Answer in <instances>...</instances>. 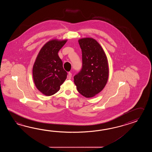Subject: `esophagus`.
<instances>
[{
	"instance_id": "34e87169",
	"label": "esophagus",
	"mask_w": 152,
	"mask_h": 152,
	"mask_svg": "<svg viewBox=\"0 0 152 152\" xmlns=\"http://www.w3.org/2000/svg\"><path fill=\"white\" fill-rule=\"evenodd\" d=\"M72 77V73L71 72H69L68 74V76H67V78L68 79H71Z\"/></svg>"
}]
</instances>
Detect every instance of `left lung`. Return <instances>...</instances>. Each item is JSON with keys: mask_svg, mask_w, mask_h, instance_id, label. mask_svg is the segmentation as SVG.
I'll list each match as a JSON object with an SVG mask.
<instances>
[{"mask_svg": "<svg viewBox=\"0 0 152 152\" xmlns=\"http://www.w3.org/2000/svg\"><path fill=\"white\" fill-rule=\"evenodd\" d=\"M82 51V68L74 77L77 90L84 97L99 94L106 85L109 77L107 56L100 45L92 38L79 41Z\"/></svg>", "mask_w": 152, "mask_h": 152, "instance_id": "obj_1", "label": "left lung"}]
</instances>
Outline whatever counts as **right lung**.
<instances>
[{
    "mask_svg": "<svg viewBox=\"0 0 152 152\" xmlns=\"http://www.w3.org/2000/svg\"><path fill=\"white\" fill-rule=\"evenodd\" d=\"M66 42L53 39L47 42L36 59L32 69L33 79L36 87L45 96L56 94L67 78V73L58 55Z\"/></svg>",
    "mask_w": 152,
    "mask_h": 152,
    "instance_id": "add662e5",
    "label": "right lung"
}]
</instances>
